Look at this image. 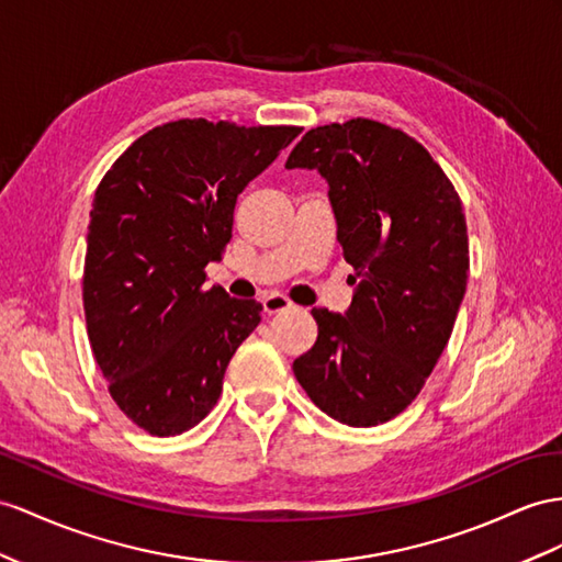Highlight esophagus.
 Instances as JSON below:
<instances>
[{"label": "esophagus", "instance_id": "34e87169", "mask_svg": "<svg viewBox=\"0 0 562 562\" xmlns=\"http://www.w3.org/2000/svg\"><path fill=\"white\" fill-rule=\"evenodd\" d=\"M261 304H263V308H266L268 315L282 313V311H290V308H292V301L286 299V296H282V294H268V296L261 299Z\"/></svg>", "mask_w": 562, "mask_h": 562}]
</instances>
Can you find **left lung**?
I'll return each mask as SVG.
<instances>
[{
	"label": "left lung",
	"instance_id": "1",
	"mask_svg": "<svg viewBox=\"0 0 562 562\" xmlns=\"http://www.w3.org/2000/svg\"><path fill=\"white\" fill-rule=\"evenodd\" d=\"M284 168L318 170L358 290L347 313L313 308L318 339L294 375L329 418L372 427L420 394L468 286V225L423 144L378 121L313 127Z\"/></svg>",
	"mask_w": 562,
	"mask_h": 562
}]
</instances>
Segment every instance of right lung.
Returning <instances> with one entry per match:
<instances>
[{
    "instance_id": "right-lung-1",
    "label": "right lung",
    "mask_w": 562,
    "mask_h": 562,
    "mask_svg": "<svg viewBox=\"0 0 562 562\" xmlns=\"http://www.w3.org/2000/svg\"><path fill=\"white\" fill-rule=\"evenodd\" d=\"M301 127L184 119L135 139L99 182L82 304L119 408L156 437L209 415L263 306L204 286L233 237L237 196Z\"/></svg>"
}]
</instances>
